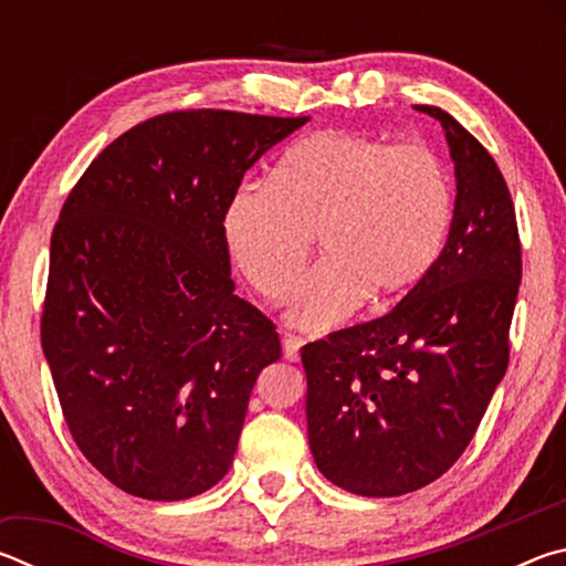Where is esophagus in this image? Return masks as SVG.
<instances>
[{
	"label": "esophagus",
	"mask_w": 566,
	"mask_h": 566,
	"mask_svg": "<svg viewBox=\"0 0 566 566\" xmlns=\"http://www.w3.org/2000/svg\"><path fill=\"white\" fill-rule=\"evenodd\" d=\"M302 344H304V339H302V337H296V334H284V339H282L284 357L290 359V361H296V359H300V349H302Z\"/></svg>",
	"instance_id": "obj_1"
}]
</instances>
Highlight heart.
Returning a JSON list of instances; mask_svg holds the SVG:
<instances>
[{
	"instance_id": "obj_1",
	"label": "heart",
	"mask_w": 566,
	"mask_h": 566,
	"mask_svg": "<svg viewBox=\"0 0 566 566\" xmlns=\"http://www.w3.org/2000/svg\"><path fill=\"white\" fill-rule=\"evenodd\" d=\"M452 219V179L432 149L329 129L296 142L272 181L234 191L224 239L244 280L270 302H282L319 237L327 260L296 290L290 322L327 332L367 292L391 300L424 280Z\"/></svg>"
}]
</instances>
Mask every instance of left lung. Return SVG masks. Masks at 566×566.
<instances>
[{
    "label": "left lung",
    "mask_w": 566,
    "mask_h": 566,
    "mask_svg": "<svg viewBox=\"0 0 566 566\" xmlns=\"http://www.w3.org/2000/svg\"><path fill=\"white\" fill-rule=\"evenodd\" d=\"M419 112L442 124L454 161L442 254L385 317L302 347L314 462L361 496H399L442 476L472 442L510 364L522 282L510 189L452 114Z\"/></svg>",
    "instance_id": "obj_1"
}]
</instances>
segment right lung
<instances>
[{"instance_id":"right-lung-1","label":"right lung","mask_w":566,"mask_h":566,"mask_svg":"<svg viewBox=\"0 0 566 566\" xmlns=\"http://www.w3.org/2000/svg\"><path fill=\"white\" fill-rule=\"evenodd\" d=\"M310 117L189 109L124 132L70 191L42 349L76 447L122 492L179 502L222 479L280 334L234 294L224 212Z\"/></svg>"}]
</instances>
